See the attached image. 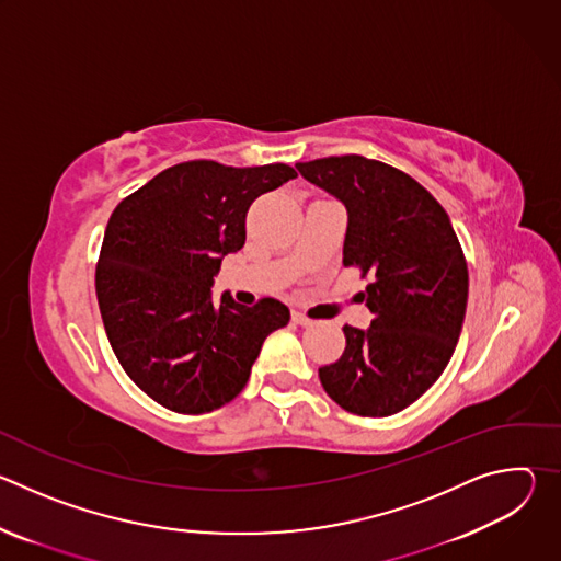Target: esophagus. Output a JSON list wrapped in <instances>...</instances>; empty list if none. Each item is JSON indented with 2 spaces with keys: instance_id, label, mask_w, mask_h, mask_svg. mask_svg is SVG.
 <instances>
[{
  "instance_id": "esophagus-1",
  "label": "esophagus",
  "mask_w": 561,
  "mask_h": 561,
  "mask_svg": "<svg viewBox=\"0 0 561 561\" xmlns=\"http://www.w3.org/2000/svg\"><path fill=\"white\" fill-rule=\"evenodd\" d=\"M290 319H293V324H297V327H312V319H310V317H306L304 312H297V310H293Z\"/></svg>"
}]
</instances>
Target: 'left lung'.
<instances>
[{
	"instance_id": "obj_1",
	"label": "left lung",
	"mask_w": 561,
	"mask_h": 561,
	"mask_svg": "<svg viewBox=\"0 0 561 561\" xmlns=\"http://www.w3.org/2000/svg\"><path fill=\"white\" fill-rule=\"evenodd\" d=\"M344 202V266L368 280V331L344 327L342 357L319 368L333 402L362 417L411 407L444 373L461 333L468 266L442 204L411 175L362 154L299 162Z\"/></svg>"
}]
</instances>
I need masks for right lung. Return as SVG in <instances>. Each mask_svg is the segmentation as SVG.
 Wrapping results in <instances>:
<instances>
[{
    "mask_svg": "<svg viewBox=\"0 0 561 561\" xmlns=\"http://www.w3.org/2000/svg\"><path fill=\"white\" fill-rule=\"evenodd\" d=\"M297 178L288 164L234 169L210 159L154 175L113 210L95 268L102 322L126 375L157 404L199 415L249 381L288 308L264 297L215 306L221 257L247 242L251 204Z\"/></svg>",
    "mask_w": 561,
    "mask_h": 561,
    "instance_id": "right-lung-1",
    "label": "right lung"
}]
</instances>
